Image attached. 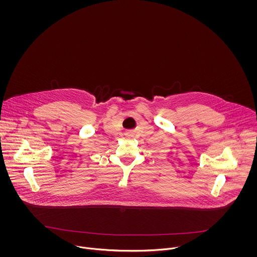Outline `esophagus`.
<instances>
[{"mask_svg": "<svg viewBox=\"0 0 257 257\" xmlns=\"http://www.w3.org/2000/svg\"><path fill=\"white\" fill-rule=\"evenodd\" d=\"M124 135H125V137H126L127 139L134 138V137H135V131H133V130H131V131H126Z\"/></svg>", "mask_w": 257, "mask_h": 257, "instance_id": "34e87169", "label": "esophagus"}]
</instances>
